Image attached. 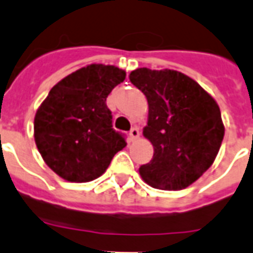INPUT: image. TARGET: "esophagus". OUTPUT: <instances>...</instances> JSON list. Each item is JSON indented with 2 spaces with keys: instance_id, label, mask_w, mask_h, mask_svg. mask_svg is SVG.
Returning <instances> with one entry per match:
<instances>
[{
  "instance_id": "esophagus-1",
  "label": "esophagus",
  "mask_w": 253,
  "mask_h": 253,
  "mask_svg": "<svg viewBox=\"0 0 253 253\" xmlns=\"http://www.w3.org/2000/svg\"><path fill=\"white\" fill-rule=\"evenodd\" d=\"M128 135H130V139L134 141V139L139 138V130H138L137 127H132L131 130H130V132H128Z\"/></svg>"
}]
</instances>
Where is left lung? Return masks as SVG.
Instances as JSON below:
<instances>
[{
  "instance_id": "1",
  "label": "left lung",
  "mask_w": 253,
  "mask_h": 253,
  "mask_svg": "<svg viewBox=\"0 0 253 253\" xmlns=\"http://www.w3.org/2000/svg\"><path fill=\"white\" fill-rule=\"evenodd\" d=\"M128 77L148 99L143 135L154 149L139 173L154 188L183 190L211 167L221 148L225 127L217 101L176 70L141 67Z\"/></svg>"
}]
</instances>
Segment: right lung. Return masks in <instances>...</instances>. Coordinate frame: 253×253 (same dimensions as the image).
<instances>
[{"label":"right lung","instance_id":"obj_1","mask_svg":"<svg viewBox=\"0 0 253 253\" xmlns=\"http://www.w3.org/2000/svg\"><path fill=\"white\" fill-rule=\"evenodd\" d=\"M126 72L92 63L61 80L38 108L34 137L42 157L62 179L86 183L101 176L111 160L126 146L112 128L105 100Z\"/></svg>","mask_w":253,"mask_h":253}]
</instances>
